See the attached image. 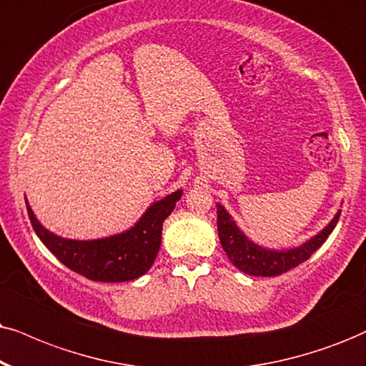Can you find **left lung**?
Returning <instances> with one entry per match:
<instances>
[{
    "mask_svg": "<svg viewBox=\"0 0 366 366\" xmlns=\"http://www.w3.org/2000/svg\"><path fill=\"white\" fill-rule=\"evenodd\" d=\"M217 212V234H219L221 247L226 255L238 270L247 275L255 277H277L289 272L290 268L300 265L312 255L316 249L326 242L332 233L335 226L340 219L341 211L336 212L331 223L325 229L319 231L316 237L307 239L306 243L297 248L290 249H268L260 244L249 242L244 233L238 228L229 212L223 206H216Z\"/></svg>",
    "mask_w": 366,
    "mask_h": 366,
    "instance_id": "8db88e82",
    "label": "left lung"
}]
</instances>
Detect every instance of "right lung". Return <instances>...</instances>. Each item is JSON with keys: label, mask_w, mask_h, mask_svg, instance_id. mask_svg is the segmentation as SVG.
<instances>
[{"label": "right lung", "mask_w": 366, "mask_h": 366, "mask_svg": "<svg viewBox=\"0 0 366 366\" xmlns=\"http://www.w3.org/2000/svg\"><path fill=\"white\" fill-rule=\"evenodd\" d=\"M182 191L160 199L124 233L101 239H67L50 233L39 223L26 202L36 237L64 265L94 282H127L142 277L154 265L162 243V224L174 211Z\"/></svg>", "instance_id": "1"}]
</instances>
